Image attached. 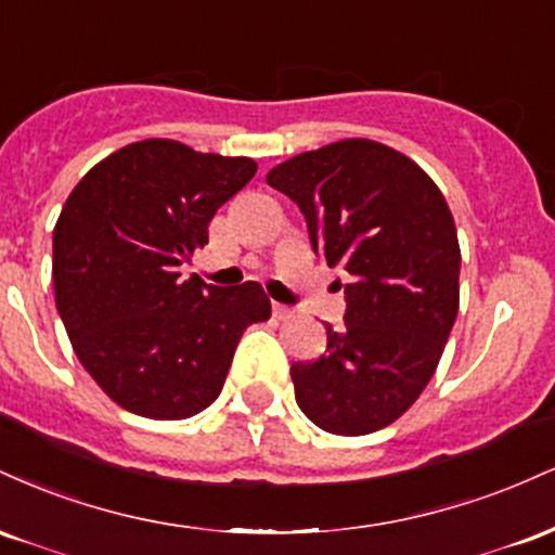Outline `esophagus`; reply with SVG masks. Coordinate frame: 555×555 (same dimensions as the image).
<instances>
[{
  "label": "esophagus",
  "instance_id": "34e87169",
  "mask_svg": "<svg viewBox=\"0 0 555 555\" xmlns=\"http://www.w3.org/2000/svg\"><path fill=\"white\" fill-rule=\"evenodd\" d=\"M273 315H276L279 321H286V318H292V315H295V310H292V308H286V305H279V302H273Z\"/></svg>",
  "mask_w": 555,
  "mask_h": 555
}]
</instances>
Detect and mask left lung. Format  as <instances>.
I'll return each mask as SVG.
<instances>
[{"instance_id":"8db88e82","label":"left lung","mask_w":555,"mask_h":555,"mask_svg":"<svg viewBox=\"0 0 555 555\" xmlns=\"http://www.w3.org/2000/svg\"><path fill=\"white\" fill-rule=\"evenodd\" d=\"M313 250L349 273L344 328L292 365L299 410L336 436H367L428 386L460 310V240L436 182L384 143L349 138L273 167Z\"/></svg>"}]
</instances>
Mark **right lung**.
I'll use <instances>...</instances> for the list:
<instances>
[{
  "instance_id": "1",
  "label": "right lung",
  "mask_w": 555,
  "mask_h": 555,
  "mask_svg": "<svg viewBox=\"0 0 555 555\" xmlns=\"http://www.w3.org/2000/svg\"><path fill=\"white\" fill-rule=\"evenodd\" d=\"M256 169L253 158L151 138L114 151L69 193L54 227L56 310L80 365L122 410L203 412L242 331L271 318L258 282L221 289L180 273Z\"/></svg>"
}]
</instances>
